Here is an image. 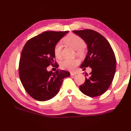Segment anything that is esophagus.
Returning <instances> with one entry per match:
<instances>
[{"label": "esophagus", "instance_id": "1", "mask_svg": "<svg viewBox=\"0 0 131 131\" xmlns=\"http://www.w3.org/2000/svg\"><path fill=\"white\" fill-rule=\"evenodd\" d=\"M75 74H77V73H75V72H71L70 73V75L71 76H74Z\"/></svg>", "mask_w": 131, "mask_h": 131}]
</instances>
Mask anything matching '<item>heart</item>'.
<instances>
[{"mask_svg":"<svg viewBox=\"0 0 131 131\" xmlns=\"http://www.w3.org/2000/svg\"><path fill=\"white\" fill-rule=\"evenodd\" d=\"M63 42L66 45L70 46L75 49L76 53L79 56L82 57L85 54V42L83 39L79 36L70 34L63 38ZM61 50L62 45L60 43H58L54 47V54L57 58H61ZM80 61L78 58L74 59H66L61 62V68L65 70L73 71L77 66L79 65Z\"/></svg>","mask_w":131,"mask_h":131,"instance_id":"1","label":"heart"}]
</instances>
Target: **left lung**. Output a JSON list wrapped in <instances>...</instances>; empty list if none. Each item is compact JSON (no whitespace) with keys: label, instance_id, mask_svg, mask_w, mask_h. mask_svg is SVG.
Instances as JSON below:
<instances>
[{"label":"left lung","instance_id":"8db88e82","mask_svg":"<svg viewBox=\"0 0 131 131\" xmlns=\"http://www.w3.org/2000/svg\"><path fill=\"white\" fill-rule=\"evenodd\" d=\"M88 47V53L80 68L85 70L90 67L92 71L85 78L80 91L89 97L101 95L109 88L116 70V58L109 42L104 36L90 29L74 30ZM88 75V74H85Z\"/></svg>","mask_w":131,"mask_h":131}]
</instances>
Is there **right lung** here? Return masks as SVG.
<instances>
[{
    "label": "right lung",
    "mask_w": 131,
    "mask_h": 131,
    "mask_svg": "<svg viewBox=\"0 0 131 131\" xmlns=\"http://www.w3.org/2000/svg\"><path fill=\"white\" fill-rule=\"evenodd\" d=\"M69 31H46L30 39L25 44L19 62V78L26 92L40 101H47L58 93L69 72L48 71L49 65L57 68L54 47Z\"/></svg>",
    "instance_id": "obj_1"
}]
</instances>
